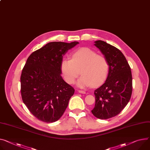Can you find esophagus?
Listing matches in <instances>:
<instances>
[{
  "instance_id": "34e87169",
  "label": "esophagus",
  "mask_w": 150,
  "mask_h": 150,
  "mask_svg": "<svg viewBox=\"0 0 150 150\" xmlns=\"http://www.w3.org/2000/svg\"><path fill=\"white\" fill-rule=\"evenodd\" d=\"M78 92L80 94H86V92L85 91H82V90H79Z\"/></svg>"
}]
</instances>
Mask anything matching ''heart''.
<instances>
[{"label": "heart", "instance_id": "1", "mask_svg": "<svg viewBox=\"0 0 150 150\" xmlns=\"http://www.w3.org/2000/svg\"><path fill=\"white\" fill-rule=\"evenodd\" d=\"M61 69L65 81L72 84L81 73L77 85L80 88L98 86L106 79L109 64L104 56L89 48L80 49L71 54V59L64 58Z\"/></svg>", "mask_w": 150, "mask_h": 150}]
</instances>
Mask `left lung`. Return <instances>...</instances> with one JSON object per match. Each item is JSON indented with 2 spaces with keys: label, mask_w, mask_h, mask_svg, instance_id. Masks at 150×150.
<instances>
[{
  "label": "left lung",
  "mask_w": 150,
  "mask_h": 150,
  "mask_svg": "<svg viewBox=\"0 0 150 150\" xmlns=\"http://www.w3.org/2000/svg\"><path fill=\"white\" fill-rule=\"evenodd\" d=\"M94 42L108 61L109 73L105 83L94 91L96 104L91 112L106 120L116 116L128 104L132 93V71L119 49L101 40Z\"/></svg>",
  "instance_id": "1"
}]
</instances>
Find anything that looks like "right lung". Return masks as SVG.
Listing matches in <instances>:
<instances>
[{"label": "right lung", "instance_id": "right-lung-1", "mask_svg": "<svg viewBox=\"0 0 150 150\" xmlns=\"http://www.w3.org/2000/svg\"><path fill=\"white\" fill-rule=\"evenodd\" d=\"M79 44L50 42L28 58L20 77L22 100L29 111L45 122L58 120L74 93L61 76L63 56Z\"/></svg>", "mask_w": 150, "mask_h": 150}]
</instances>
